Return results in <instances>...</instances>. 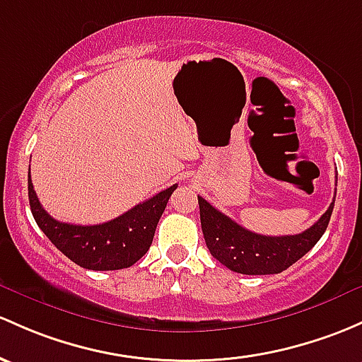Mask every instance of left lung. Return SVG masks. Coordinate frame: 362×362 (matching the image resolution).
Wrapping results in <instances>:
<instances>
[{
	"mask_svg": "<svg viewBox=\"0 0 362 362\" xmlns=\"http://www.w3.org/2000/svg\"><path fill=\"white\" fill-rule=\"evenodd\" d=\"M197 203L210 253L230 271L248 276L279 274L300 260L325 234L334 206L333 199L325 215L302 234L262 235L235 223L201 196H197Z\"/></svg>",
	"mask_w": 362,
	"mask_h": 362,
	"instance_id": "left-lung-1",
	"label": "left lung"
}]
</instances>
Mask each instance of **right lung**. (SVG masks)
<instances>
[{
  "instance_id": "add662e5",
  "label": "right lung",
  "mask_w": 362,
  "mask_h": 362,
  "mask_svg": "<svg viewBox=\"0 0 362 362\" xmlns=\"http://www.w3.org/2000/svg\"><path fill=\"white\" fill-rule=\"evenodd\" d=\"M175 189L177 184L105 223L72 226L43 210L30 182V171L28 175L29 204L37 227L57 250L90 271H117L139 262L151 248L156 227Z\"/></svg>"
}]
</instances>
